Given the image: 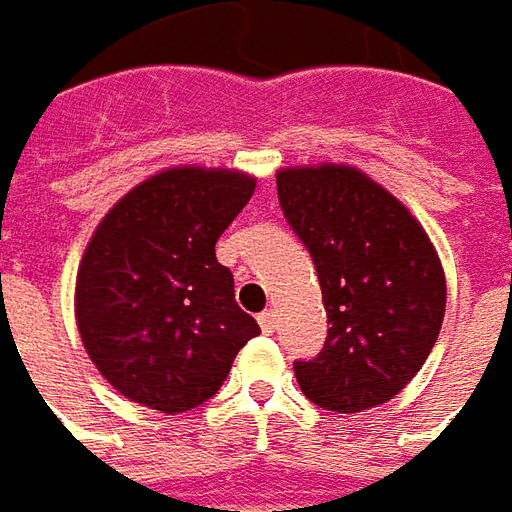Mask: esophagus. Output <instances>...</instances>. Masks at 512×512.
Listing matches in <instances>:
<instances>
[{"label": "esophagus", "mask_w": 512, "mask_h": 512, "mask_svg": "<svg viewBox=\"0 0 512 512\" xmlns=\"http://www.w3.org/2000/svg\"><path fill=\"white\" fill-rule=\"evenodd\" d=\"M259 325H262L264 333H273L275 331V311L273 308H267L259 314Z\"/></svg>", "instance_id": "esophagus-1"}]
</instances>
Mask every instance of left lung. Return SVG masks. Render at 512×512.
<instances>
[{"mask_svg":"<svg viewBox=\"0 0 512 512\" xmlns=\"http://www.w3.org/2000/svg\"><path fill=\"white\" fill-rule=\"evenodd\" d=\"M284 217L314 259L328 339L295 378L325 411L389 402L422 369L444 322L447 278L411 209L350 165L275 173Z\"/></svg>","mask_w":512,"mask_h":512,"instance_id":"8db88e82","label":"left lung"}]
</instances>
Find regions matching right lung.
Instances as JSON below:
<instances>
[{
    "instance_id": "right-lung-1",
    "label": "right lung",
    "mask_w": 512,
    "mask_h": 512,
    "mask_svg": "<svg viewBox=\"0 0 512 512\" xmlns=\"http://www.w3.org/2000/svg\"><path fill=\"white\" fill-rule=\"evenodd\" d=\"M253 190L242 170L179 165L140 181L101 217L79 262L74 314L90 361L126 400L190 411L217 394L259 336L215 256Z\"/></svg>"
}]
</instances>
